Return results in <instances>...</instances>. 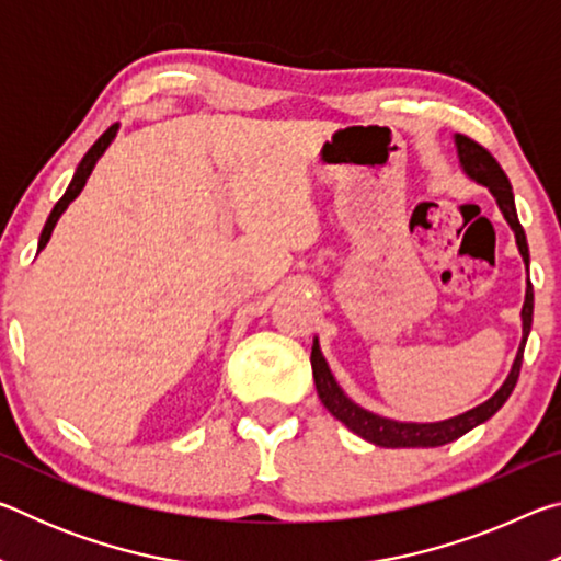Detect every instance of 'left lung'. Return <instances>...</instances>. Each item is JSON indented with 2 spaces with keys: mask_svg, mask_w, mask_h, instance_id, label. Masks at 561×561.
<instances>
[{
  "mask_svg": "<svg viewBox=\"0 0 561 561\" xmlns=\"http://www.w3.org/2000/svg\"><path fill=\"white\" fill-rule=\"evenodd\" d=\"M455 150H458V160L462 173L470 180H474L478 185H485L495 203L500 207L502 217H505L507 225L515 232V242L517 250L522 254V262L527 267V289H525V304H522V341L517 348V356L512 360V368L495 393H492L485 403L470 408L460 415H453L448 421H438V423H405V421H393V417H383L378 413L366 411L360 408L356 401L344 393V388L336 383L334 374L327 364L324 354H321L319 339H314V346H311V371H314V383H317V393L324 403L327 411L346 425L351 433L360 435V438L381 445V448H438V445L458 440L460 435H465L472 428H478L480 423L490 421L495 415L510 393L515 391V383L519 378V368H522V354H525V344L531 329V311H535V294H531V284H529V247H527V237L522 225L517 220V207H515V195H512V185L505 175V170L500 168V163L492 158L485 148L474 144V140L465 138V136H455Z\"/></svg>",
  "mask_w": 561,
  "mask_h": 561,
  "instance_id": "8db88e82",
  "label": "left lung"
}]
</instances>
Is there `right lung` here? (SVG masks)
<instances>
[{"mask_svg": "<svg viewBox=\"0 0 561 561\" xmlns=\"http://www.w3.org/2000/svg\"><path fill=\"white\" fill-rule=\"evenodd\" d=\"M116 133H118V123H113V126H111L106 133H103V136L96 140V144H93V146L89 148V153L81 158V163H79V168H76V173H73V178H71L69 187H66L64 197H61L59 203L54 205V210H51V215H49V220H46V225H44L42 237H39V252L44 250L46 242L51 240V232H54L56 222H59V217L64 215L66 207H69V205L76 201V197H79V193L83 190V185H87L89 175L93 173V168H96L99 158H101L103 153H106V148L113 144V138H116Z\"/></svg>", "mask_w": 561, "mask_h": 561, "instance_id": "right-lung-1", "label": "right lung"}]
</instances>
